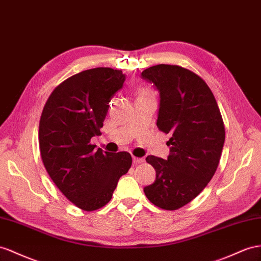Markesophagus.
<instances>
[{"instance_id":"obj_1","label":"esophagus","mask_w":261,"mask_h":261,"mask_svg":"<svg viewBox=\"0 0 261 261\" xmlns=\"http://www.w3.org/2000/svg\"><path fill=\"white\" fill-rule=\"evenodd\" d=\"M144 162V159L143 158H133V163L135 164H139V163H143Z\"/></svg>"}]
</instances>
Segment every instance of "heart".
<instances>
[{
	"label": "heart",
	"instance_id": "1",
	"mask_svg": "<svg viewBox=\"0 0 261 261\" xmlns=\"http://www.w3.org/2000/svg\"><path fill=\"white\" fill-rule=\"evenodd\" d=\"M139 93H140V96H146V95H149V92L146 91V90H144V89H141L139 91Z\"/></svg>",
	"mask_w": 261,
	"mask_h": 261
}]
</instances>
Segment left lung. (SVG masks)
Returning a JSON list of instances; mask_svg holds the SVG:
<instances>
[{"label": "left lung", "mask_w": 261, "mask_h": 261, "mask_svg": "<svg viewBox=\"0 0 261 261\" xmlns=\"http://www.w3.org/2000/svg\"><path fill=\"white\" fill-rule=\"evenodd\" d=\"M141 77L159 91L158 128L171 138L170 155L146 156L155 181L143 189L151 203L175 211L194 199L215 174L225 142V128L210 87L193 71L155 65Z\"/></svg>", "instance_id": "1"}]
</instances>
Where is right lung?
Returning <instances> with one entry per match:
<instances>
[{
    "instance_id": "1",
    "label": "right lung",
    "mask_w": 261,
    "mask_h": 261,
    "mask_svg": "<svg viewBox=\"0 0 261 261\" xmlns=\"http://www.w3.org/2000/svg\"><path fill=\"white\" fill-rule=\"evenodd\" d=\"M124 82L121 70H84L56 87L42 112L38 140L45 169L59 191L87 212L109 202L132 164L128 152H103L90 144Z\"/></svg>"
}]
</instances>
